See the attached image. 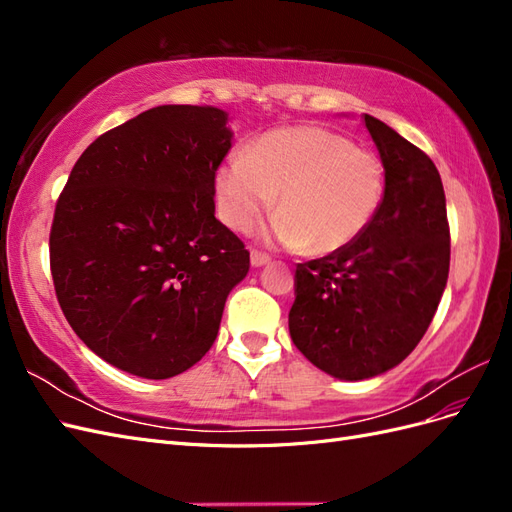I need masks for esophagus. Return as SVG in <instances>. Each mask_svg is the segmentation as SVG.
<instances>
[{
	"label": "esophagus",
	"instance_id": "34e87169",
	"mask_svg": "<svg viewBox=\"0 0 512 512\" xmlns=\"http://www.w3.org/2000/svg\"><path fill=\"white\" fill-rule=\"evenodd\" d=\"M250 260H252V267H265L271 258H269V254H262L258 250H252L250 252Z\"/></svg>",
	"mask_w": 512,
	"mask_h": 512
}]
</instances>
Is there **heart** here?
Here are the masks:
<instances>
[{
	"mask_svg": "<svg viewBox=\"0 0 512 512\" xmlns=\"http://www.w3.org/2000/svg\"><path fill=\"white\" fill-rule=\"evenodd\" d=\"M271 237L312 254H333L359 239L384 196L374 153L318 126L277 128L222 162L215 198L224 224L252 230L277 200Z\"/></svg>",
	"mask_w": 512,
	"mask_h": 512,
	"instance_id": "heart-1",
	"label": "heart"
}]
</instances>
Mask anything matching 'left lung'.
Instances as JSON below:
<instances>
[{
  "label": "left lung",
  "instance_id": "1",
  "mask_svg": "<svg viewBox=\"0 0 512 512\" xmlns=\"http://www.w3.org/2000/svg\"><path fill=\"white\" fill-rule=\"evenodd\" d=\"M384 166V196L363 235L297 265L288 329L309 363L339 380L399 365L436 314L451 265L436 164L384 121L365 115Z\"/></svg>",
  "mask_w": 512,
  "mask_h": 512
}]
</instances>
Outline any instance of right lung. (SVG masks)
I'll return each instance as SVG.
<instances>
[{
  "label": "right lung",
  "instance_id": "add662e5",
  "mask_svg": "<svg viewBox=\"0 0 512 512\" xmlns=\"http://www.w3.org/2000/svg\"><path fill=\"white\" fill-rule=\"evenodd\" d=\"M228 113L164 104L108 130L76 160L51 226V273L83 344L121 371L166 380L198 363L250 271L215 220Z\"/></svg>",
  "mask_w": 512,
  "mask_h": 512
}]
</instances>
